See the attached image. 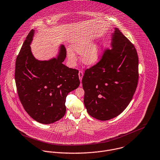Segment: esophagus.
Here are the masks:
<instances>
[{
	"label": "esophagus",
	"mask_w": 160,
	"mask_h": 160,
	"mask_svg": "<svg viewBox=\"0 0 160 160\" xmlns=\"http://www.w3.org/2000/svg\"><path fill=\"white\" fill-rule=\"evenodd\" d=\"M83 75V72L82 71H79V72H78V77H79V79H80V81H82Z\"/></svg>",
	"instance_id": "1"
}]
</instances>
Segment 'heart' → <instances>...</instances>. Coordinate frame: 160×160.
I'll return each mask as SVG.
<instances>
[{
  "mask_svg": "<svg viewBox=\"0 0 160 160\" xmlns=\"http://www.w3.org/2000/svg\"><path fill=\"white\" fill-rule=\"evenodd\" d=\"M93 40L88 37H80L75 40L70 46L72 52L82 55V62L88 65L97 63L100 59L103 53V47L101 43L92 45ZM71 52H68V55L71 60L75 58V55Z\"/></svg>",
  "mask_w": 160,
  "mask_h": 160,
  "instance_id": "heart-1",
  "label": "heart"
}]
</instances>
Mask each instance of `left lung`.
<instances>
[{
  "label": "left lung",
  "mask_w": 160,
  "mask_h": 160,
  "mask_svg": "<svg viewBox=\"0 0 160 160\" xmlns=\"http://www.w3.org/2000/svg\"><path fill=\"white\" fill-rule=\"evenodd\" d=\"M112 48L85 71L84 104L88 114L102 121L113 118L129 105L138 82V57L134 45L115 28Z\"/></svg>",
  "instance_id": "1"
}]
</instances>
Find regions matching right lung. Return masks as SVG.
I'll return each mask as SVG.
<instances>
[{
    "label": "right lung",
    "mask_w": 160,
    "mask_h": 160,
    "mask_svg": "<svg viewBox=\"0 0 160 160\" xmlns=\"http://www.w3.org/2000/svg\"><path fill=\"white\" fill-rule=\"evenodd\" d=\"M33 35L32 29L16 59L17 90L27 113L38 123L50 124L65 115L66 97L80 85L78 71L62 63L67 55L63 45L57 58L48 61L35 59L30 46Z\"/></svg>",
    "instance_id": "obj_1"
}]
</instances>
